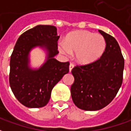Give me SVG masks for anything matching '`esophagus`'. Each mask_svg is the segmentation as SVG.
Instances as JSON below:
<instances>
[{
    "label": "esophagus",
    "instance_id": "obj_1",
    "mask_svg": "<svg viewBox=\"0 0 131 131\" xmlns=\"http://www.w3.org/2000/svg\"><path fill=\"white\" fill-rule=\"evenodd\" d=\"M74 65L72 64V63H71V64H69V71H71L72 69L74 68Z\"/></svg>",
    "mask_w": 131,
    "mask_h": 131
}]
</instances>
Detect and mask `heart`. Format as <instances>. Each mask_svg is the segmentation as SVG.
<instances>
[{"instance_id":"1","label":"heart","mask_w":131,"mask_h":131,"mask_svg":"<svg viewBox=\"0 0 131 131\" xmlns=\"http://www.w3.org/2000/svg\"><path fill=\"white\" fill-rule=\"evenodd\" d=\"M57 48L66 56L75 52L77 62L87 64L101 57L106 48V40L100 34L80 30L70 33L66 38L65 43L60 42Z\"/></svg>"}]
</instances>
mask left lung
I'll return each instance as SVG.
<instances>
[{
	"label": "left lung",
	"instance_id": "obj_1",
	"mask_svg": "<svg viewBox=\"0 0 131 131\" xmlns=\"http://www.w3.org/2000/svg\"><path fill=\"white\" fill-rule=\"evenodd\" d=\"M106 40V48L95 62L76 66L71 70L74 82L71 86L72 100L85 111L101 110L112 101L123 81L124 59L118 42L111 35L99 30Z\"/></svg>",
	"mask_w": 131,
	"mask_h": 131
}]
</instances>
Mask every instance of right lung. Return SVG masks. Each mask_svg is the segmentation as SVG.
Listing matches in <instances>:
<instances>
[{
  "mask_svg": "<svg viewBox=\"0 0 131 131\" xmlns=\"http://www.w3.org/2000/svg\"><path fill=\"white\" fill-rule=\"evenodd\" d=\"M57 28L51 25H37L23 33L17 40L10 57L9 82L18 101L29 108L46 106L51 91L64 74L69 72V62L57 61ZM40 47L47 53L45 63L38 69L29 66V53Z\"/></svg>",
  "mask_w": 131,
  "mask_h": 131,
  "instance_id": "obj_1",
  "label": "right lung"
}]
</instances>
